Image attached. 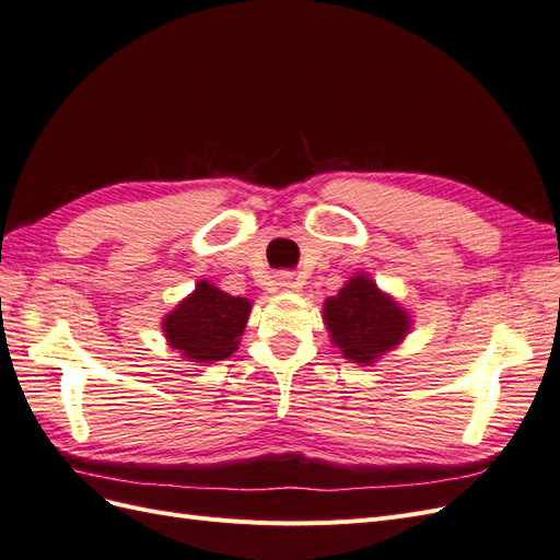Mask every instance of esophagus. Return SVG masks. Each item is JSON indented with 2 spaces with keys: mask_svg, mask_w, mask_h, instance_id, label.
<instances>
[{
  "mask_svg": "<svg viewBox=\"0 0 560 560\" xmlns=\"http://www.w3.org/2000/svg\"><path fill=\"white\" fill-rule=\"evenodd\" d=\"M276 284L280 287V290H296V278L292 273H280Z\"/></svg>",
  "mask_w": 560,
  "mask_h": 560,
  "instance_id": "34e87169",
  "label": "esophagus"
}]
</instances>
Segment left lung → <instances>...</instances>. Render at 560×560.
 I'll return each mask as SVG.
<instances>
[{
    "mask_svg": "<svg viewBox=\"0 0 560 560\" xmlns=\"http://www.w3.org/2000/svg\"><path fill=\"white\" fill-rule=\"evenodd\" d=\"M325 322L343 358L358 364L381 358L411 327L397 303L364 276L352 278L341 292L327 299Z\"/></svg>",
    "mask_w": 560,
    "mask_h": 560,
    "instance_id": "1",
    "label": "left lung"
}]
</instances>
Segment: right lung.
<instances>
[{
	"label": "right lung",
	"instance_id": "obj_1",
	"mask_svg": "<svg viewBox=\"0 0 560 560\" xmlns=\"http://www.w3.org/2000/svg\"><path fill=\"white\" fill-rule=\"evenodd\" d=\"M252 303L231 296L210 282H198L196 292L165 317L163 331L175 350L191 362L226 360L238 348Z\"/></svg>",
	"mask_w": 560,
	"mask_h": 560
}]
</instances>
